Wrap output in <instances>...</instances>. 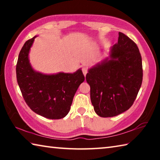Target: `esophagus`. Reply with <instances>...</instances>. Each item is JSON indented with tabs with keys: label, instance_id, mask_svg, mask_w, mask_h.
Here are the masks:
<instances>
[{
	"label": "esophagus",
	"instance_id": "obj_1",
	"mask_svg": "<svg viewBox=\"0 0 160 160\" xmlns=\"http://www.w3.org/2000/svg\"><path fill=\"white\" fill-rule=\"evenodd\" d=\"M82 72H83V75H86V74H87V72H88V68L87 67H82Z\"/></svg>",
	"mask_w": 160,
	"mask_h": 160
}]
</instances>
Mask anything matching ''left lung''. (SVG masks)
<instances>
[{
  "label": "left lung",
  "mask_w": 160,
  "mask_h": 160,
  "mask_svg": "<svg viewBox=\"0 0 160 160\" xmlns=\"http://www.w3.org/2000/svg\"><path fill=\"white\" fill-rule=\"evenodd\" d=\"M94 112L101 117H113L131 107L142 81V58L137 45L121 32L109 56L88 69Z\"/></svg>",
  "instance_id": "8db88e82"
}]
</instances>
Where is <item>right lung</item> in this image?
<instances>
[{
  "mask_svg": "<svg viewBox=\"0 0 160 160\" xmlns=\"http://www.w3.org/2000/svg\"><path fill=\"white\" fill-rule=\"evenodd\" d=\"M37 37L27 41L19 54L16 66L18 85L24 99L34 112L49 119L64 118L85 77L81 68L72 73L44 74L35 70L29 53Z\"/></svg>",
  "mask_w": 160,
  "mask_h": 160,
  "instance_id": "1",
  "label": "right lung"
}]
</instances>
